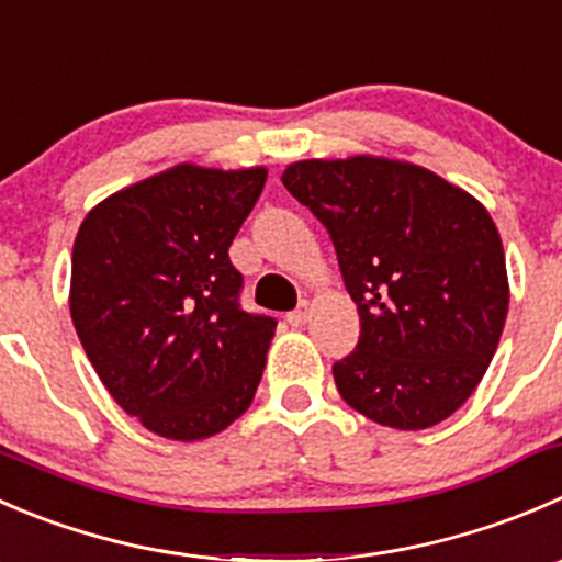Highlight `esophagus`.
I'll use <instances>...</instances> for the list:
<instances>
[{"instance_id":"34e87169","label":"esophagus","mask_w":562,"mask_h":562,"mask_svg":"<svg viewBox=\"0 0 562 562\" xmlns=\"http://www.w3.org/2000/svg\"><path fill=\"white\" fill-rule=\"evenodd\" d=\"M308 319H311V303H308V300H303V303H300L297 308L289 311V314H286V322H289V325H294V327L305 325V322H308Z\"/></svg>"}]
</instances>
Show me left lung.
<instances>
[{
	"label": "left lung",
	"mask_w": 562,
	"mask_h": 562,
	"mask_svg": "<svg viewBox=\"0 0 562 562\" xmlns=\"http://www.w3.org/2000/svg\"><path fill=\"white\" fill-rule=\"evenodd\" d=\"M281 182L327 229L358 305V347L333 363L344 402L409 431L457 413L508 314L503 243L486 207L435 171L369 155L300 160Z\"/></svg>",
	"instance_id": "obj_1"
}]
</instances>
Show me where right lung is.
<instances>
[{
  "label": "right lung",
  "instance_id": "add662e5",
  "mask_svg": "<svg viewBox=\"0 0 562 562\" xmlns=\"http://www.w3.org/2000/svg\"><path fill=\"white\" fill-rule=\"evenodd\" d=\"M268 171L182 164L100 202L74 243L70 316L105 391L169 440L240 418L276 319L240 305L229 246Z\"/></svg>",
  "mask_w": 562,
  "mask_h": 562
}]
</instances>
